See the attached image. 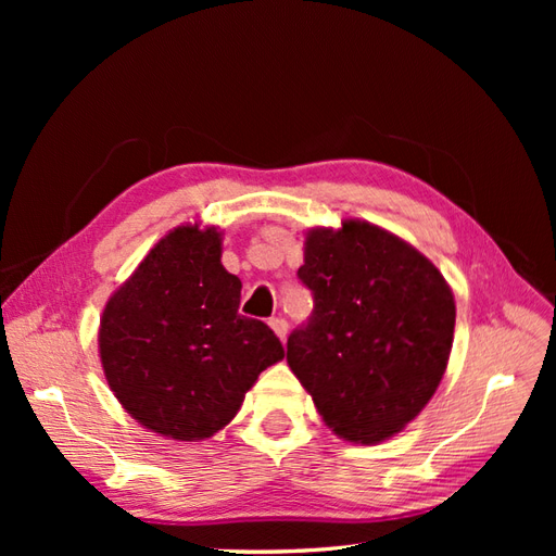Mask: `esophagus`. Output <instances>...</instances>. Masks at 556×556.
Here are the masks:
<instances>
[{
  "instance_id": "esophagus-1",
  "label": "esophagus",
  "mask_w": 556,
  "mask_h": 556,
  "mask_svg": "<svg viewBox=\"0 0 556 556\" xmlns=\"http://www.w3.org/2000/svg\"><path fill=\"white\" fill-rule=\"evenodd\" d=\"M268 325H271V329L276 331L278 339L285 341V336H288V319H285V317H271V323H268Z\"/></svg>"
}]
</instances>
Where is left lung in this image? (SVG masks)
<instances>
[{"mask_svg": "<svg viewBox=\"0 0 556 556\" xmlns=\"http://www.w3.org/2000/svg\"><path fill=\"white\" fill-rule=\"evenodd\" d=\"M296 276L313 313L288 339L294 376L341 439H390L445 374L457 311L443 274L394 233L345 220L308 233Z\"/></svg>", "mask_w": 556, "mask_h": 556, "instance_id": "obj_1", "label": "left lung"}]
</instances>
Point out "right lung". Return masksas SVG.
<instances>
[{"instance_id": "right-lung-1", "label": "right lung", "mask_w": 556, "mask_h": 556, "mask_svg": "<svg viewBox=\"0 0 556 556\" xmlns=\"http://www.w3.org/2000/svg\"><path fill=\"white\" fill-rule=\"evenodd\" d=\"M220 245L215 227L166 233L109 299L99 327L115 399L174 441L229 425L257 376L285 357L268 325L239 313L241 280L225 271Z\"/></svg>"}]
</instances>
